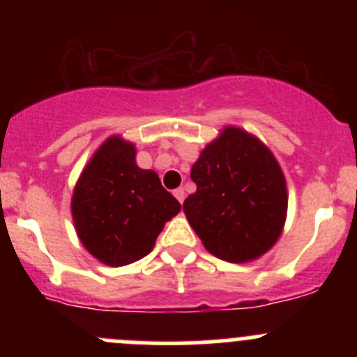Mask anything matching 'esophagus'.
Wrapping results in <instances>:
<instances>
[{"label":"esophagus","mask_w":357,"mask_h":357,"mask_svg":"<svg viewBox=\"0 0 357 357\" xmlns=\"http://www.w3.org/2000/svg\"><path fill=\"white\" fill-rule=\"evenodd\" d=\"M174 197L179 200V204H183V200H185V190H183V188H176L174 190Z\"/></svg>","instance_id":"34e87169"}]
</instances>
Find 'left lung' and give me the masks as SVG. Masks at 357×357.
Returning a JSON list of instances; mask_svg holds the SVG:
<instances>
[{
    "label": "left lung",
    "mask_w": 357,
    "mask_h": 357,
    "mask_svg": "<svg viewBox=\"0 0 357 357\" xmlns=\"http://www.w3.org/2000/svg\"><path fill=\"white\" fill-rule=\"evenodd\" d=\"M197 192L183 204L212 255L257 259L276 243L287 218V185L273 153L238 128H226L192 167Z\"/></svg>",
    "instance_id": "8db88e82"
}]
</instances>
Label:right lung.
<instances>
[{
	"label": "right lung",
	"instance_id": "right-lung-1",
	"mask_svg": "<svg viewBox=\"0 0 357 357\" xmlns=\"http://www.w3.org/2000/svg\"><path fill=\"white\" fill-rule=\"evenodd\" d=\"M135 157V145L109 138L86 165L72 197L79 238L103 264L126 266L145 257L181 208L157 172L139 169Z\"/></svg>",
	"mask_w": 357,
	"mask_h": 357
}]
</instances>
